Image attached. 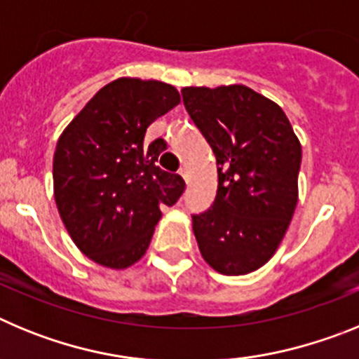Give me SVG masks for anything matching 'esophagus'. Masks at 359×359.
Returning a JSON list of instances; mask_svg holds the SVG:
<instances>
[{
	"label": "esophagus",
	"mask_w": 359,
	"mask_h": 359,
	"mask_svg": "<svg viewBox=\"0 0 359 359\" xmlns=\"http://www.w3.org/2000/svg\"><path fill=\"white\" fill-rule=\"evenodd\" d=\"M180 174H182L183 180H185V182L189 183V180H190V170H189V167H182V169H180Z\"/></svg>",
	"instance_id": "obj_1"
}]
</instances>
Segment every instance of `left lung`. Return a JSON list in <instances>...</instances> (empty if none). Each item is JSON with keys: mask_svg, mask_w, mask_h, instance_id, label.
Wrapping results in <instances>:
<instances>
[{"mask_svg": "<svg viewBox=\"0 0 359 359\" xmlns=\"http://www.w3.org/2000/svg\"><path fill=\"white\" fill-rule=\"evenodd\" d=\"M182 95L217 160L214 205L192 217L199 252L219 273H252L286 236L302 145L282 107L248 86H190Z\"/></svg>", "mask_w": 359, "mask_h": 359, "instance_id": "left-lung-1", "label": "left lung"}]
</instances>
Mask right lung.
<instances>
[{
  "label": "right lung",
  "instance_id": "obj_1",
  "mask_svg": "<svg viewBox=\"0 0 359 359\" xmlns=\"http://www.w3.org/2000/svg\"><path fill=\"white\" fill-rule=\"evenodd\" d=\"M180 100L170 84L120 77L97 91L57 140V210L75 246L104 268L140 261L160 208L172 207L185 190L180 174L156 165L165 142L144 144L149 126Z\"/></svg>",
  "mask_w": 359,
  "mask_h": 359
}]
</instances>
